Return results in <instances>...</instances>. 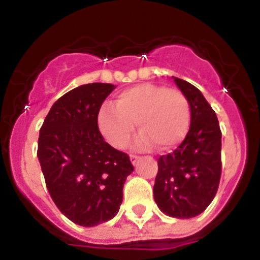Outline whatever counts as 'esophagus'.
<instances>
[{
	"mask_svg": "<svg viewBox=\"0 0 260 260\" xmlns=\"http://www.w3.org/2000/svg\"><path fill=\"white\" fill-rule=\"evenodd\" d=\"M130 160H132V162L133 164H137L138 162V160H139V156L138 155H134V153H132V155H130Z\"/></svg>",
	"mask_w": 260,
	"mask_h": 260,
	"instance_id": "1",
	"label": "esophagus"
}]
</instances>
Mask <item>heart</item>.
<instances>
[{"label": "heart", "mask_w": 260, "mask_h": 260, "mask_svg": "<svg viewBox=\"0 0 260 260\" xmlns=\"http://www.w3.org/2000/svg\"><path fill=\"white\" fill-rule=\"evenodd\" d=\"M191 110L185 93L178 88L143 83L119 92L114 107L104 104L98 112L96 123L105 141L122 150L134 133L141 132L138 147L169 150L185 139L189 132Z\"/></svg>", "instance_id": "obj_1"}]
</instances>
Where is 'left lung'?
<instances>
[{
	"label": "left lung",
	"mask_w": 260,
	"mask_h": 260,
	"mask_svg": "<svg viewBox=\"0 0 260 260\" xmlns=\"http://www.w3.org/2000/svg\"><path fill=\"white\" fill-rule=\"evenodd\" d=\"M174 82L189 100L191 122L182 143L158 157L153 198L165 215L190 219L210 206L219 189L221 130L201 91L180 78Z\"/></svg>",
	"instance_id": "1"
}]
</instances>
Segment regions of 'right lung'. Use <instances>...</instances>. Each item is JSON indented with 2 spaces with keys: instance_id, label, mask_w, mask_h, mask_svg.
Masks as SVG:
<instances>
[{
  "instance_id": "add662e5",
  "label": "right lung",
  "mask_w": 260,
  "mask_h": 260,
  "mask_svg": "<svg viewBox=\"0 0 260 260\" xmlns=\"http://www.w3.org/2000/svg\"><path fill=\"white\" fill-rule=\"evenodd\" d=\"M116 86L89 83L57 100L40 128L38 157L58 210L73 222L95 226L113 219L122 203L127 153L104 141L96 116Z\"/></svg>"
}]
</instances>
